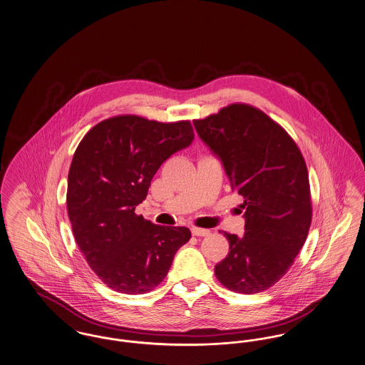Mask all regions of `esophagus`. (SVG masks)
Instances as JSON below:
<instances>
[{
    "label": "esophagus",
    "instance_id": "obj_1",
    "mask_svg": "<svg viewBox=\"0 0 365 365\" xmlns=\"http://www.w3.org/2000/svg\"><path fill=\"white\" fill-rule=\"evenodd\" d=\"M191 234L195 237H208L210 231L207 228H198V227H192L191 228Z\"/></svg>",
    "mask_w": 365,
    "mask_h": 365
}]
</instances>
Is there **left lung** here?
<instances>
[{
  "instance_id": "8db88e82",
  "label": "left lung",
  "mask_w": 365,
  "mask_h": 365,
  "mask_svg": "<svg viewBox=\"0 0 365 365\" xmlns=\"http://www.w3.org/2000/svg\"><path fill=\"white\" fill-rule=\"evenodd\" d=\"M192 123L243 197L245 235L223 231L230 250L216 264L215 275L231 292H264L289 271L309 232L312 201L305 160L287 131L252 105H227Z\"/></svg>"
}]
</instances>
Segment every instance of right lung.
<instances>
[{"label":"right lung","instance_id":"obj_1","mask_svg":"<svg viewBox=\"0 0 365 365\" xmlns=\"http://www.w3.org/2000/svg\"><path fill=\"white\" fill-rule=\"evenodd\" d=\"M194 138L190 120L118 115L96 124L71 163L67 210L88 267L123 294L152 292L167 277L186 227L157 226L135 213L160 165Z\"/></svg>","mask_w":365,"mask_h":365}]
</instances>
